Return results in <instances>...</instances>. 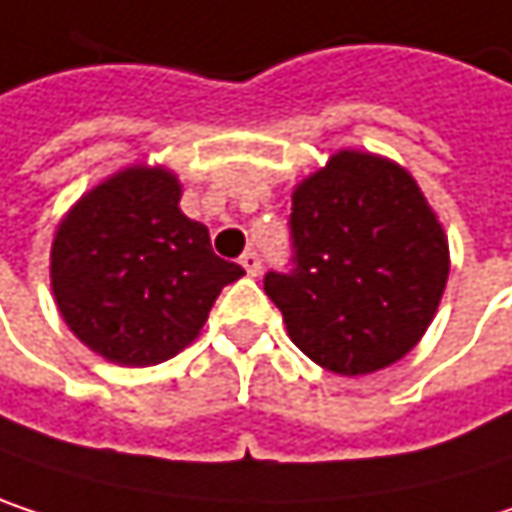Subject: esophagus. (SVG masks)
<instances>
[{
	"mask_svg": "<svg viewBox=\"0 0 512 512\" xmlns=\"http://www.w3.org/2000/svg\"><path fill=\"white\" fill-rule=\"evenodd\" d=\"M240 263H243V269L255 278V275H260V257L255 255V252H246V255L240 257Z\"/></svg>",
	"mask_w": 512,
	"mask_h": 512,
	"instance_id": "1",
	"label": "esophagus"
}]
</instances>
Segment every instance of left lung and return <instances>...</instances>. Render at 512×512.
Instances as JSON below:
<instances>
[{"mask_svg": "<svg viewBox=\"0 0 512 512\" xmlns=\"http://www.w3.org/2000/svg\"><path fill=\"white\" fill-rule=\"evenodd\" d=\"M293 269L263 278L290 341L341 376L406 356L433 323L448 234L415 177L367 151H338L293 189Z\"/></svg>", "mask_w": 512, "mask_h": 512, "instance_id": "left-lung-1", "label": "left lung"}]
</instances>
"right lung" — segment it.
<instances>
[{"label": "right lung", "mask_w": 512, "mask_h": 512, "mask_svg": "<svg viewBox=\"0 0 512 512\" xmlns=\"http://www.w3.org/2000/svg\"><path fill=\"white\" fill-rule=\"evenodd\" d=\"M180 180L136 162L88 189L58 222L50 284L67 329L121 367H151L189 347L243 266L210 249L180 210Z\"/></svg>", "instance_id": "right-lung-1"}]
</instances>
